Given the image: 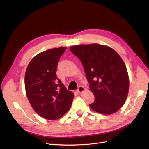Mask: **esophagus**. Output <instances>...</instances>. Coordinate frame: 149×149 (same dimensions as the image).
Wrapping results in <instances>:
<instances>
[{"label": "esophagus", "mask_w": 149, "mask_h": 149, "mask_svg": "<svg viewBox=\"0 0 149 149\" xmlns=\"http://www.w3.org/2000/svg\"><path fill=\"white\" fill-rule=\"evenodd\" d=\"M85 90V88L83 87V86H79V88H78V89L77 90V91L78 93H82V92H83V91Z\"/></svg>", "instance_id": "1"}]
</instances>
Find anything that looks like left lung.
Wrapping results in <instances>:
<instances>
[{
	"mask_svg": "<svg viewBox=\"0 0 149 149\" xmlns=\"http://www.w3.org/2000/svg\"><path fill=\"white\" fill-rule=\"evenodd\" d=\"M70 50L80 59L90 88L95 96L90 107L95 111L111 115L125 102L129 80L122 59L110 47L93 43L72 46Z\"/></svg>",
	"mask_w": 149,
	"mask_h": 149,
	"instance_id": "8db88e82",
	"label": "left lung"
}]
</instances>
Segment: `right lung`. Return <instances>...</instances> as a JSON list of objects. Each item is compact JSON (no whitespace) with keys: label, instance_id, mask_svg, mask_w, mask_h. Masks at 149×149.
I'll list each match as a JSON object with an SVG mask.
<instances>
[{"label":"right lung","instance_id":"add662e5","mask_svg":"<svg viewBox=\"0 0 149 149\" xmlns=\"http://www.w3.org/2000/svg\"><path fill=\"white\" fill-rule=\"evenodd\" d=\"M66 47L47 50L33 58L25 75L27 97L35 112L43 118H61L71 107L74 95L56 76V70Z\"/></svg>","mask_w":149,"mask_h":149}]
</instances>
